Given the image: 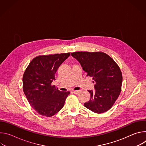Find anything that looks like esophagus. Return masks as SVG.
I'll list each match as a JSON object with an SVG mask.
<instances>
[{
    "label": "esophagus",
    "instance_id": "1",
    "mask_svg": "<svg viewBox=\"0 0 146 146\" xmlns=\"http://www.w3.org/2000/svg\"><path fill=\"white\" fill-rule=\"evenodd\" d=\"M72 92L75 94H78L79 93V91H72Z\"/></svg>",
    "mask_w": 146,
    "mask_h": 146
}]
</instances>
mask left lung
I'll return each mask as SVG.
<instances>
[{"label": "left lung", "mask_w": 146, "mask_h": 146, "mask_svg": "<svg viewBox=\"0 0 146 146\" xmlns=\"http://www.w3.org/2000/svg\"><path fill=\"white\" fill-rule=\"evenodd\" d=\"M71 55L80 62L87 76L92 77L96 82L95 90L88 91L91 98L84 106L98 114L108 111L121 91L122 76L119 66L110 56L102 52H75Z\"/></svg>", "instance_id": "8db88e82"}]
</instances>
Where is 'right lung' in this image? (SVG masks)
Returning <instances> with one entry per match:
<instances>
[{"mask_svg":"<svg viewBox=\"0 0 146 146\" xmlns=\"http://www.w3.org/2000/svg\"><path fill=\"white\" fill-rule=\"evenodd\" d=\"M70 53L40 55L29 64L23 75V91L31 106L40 115L47 117L64 107L70 92H60L52 82L58 68Z\"/></svg>","mask_w":146,"mask_h":146,"instance_id":"obj_1","label":"right lung"}]
</instances>
